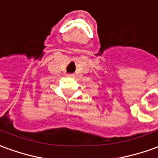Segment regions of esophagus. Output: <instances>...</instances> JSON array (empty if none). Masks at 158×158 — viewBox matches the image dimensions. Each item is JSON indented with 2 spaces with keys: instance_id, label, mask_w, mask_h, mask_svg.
<instances>
[{
  "instance_id": "obj_1",
  "label": "esophagus",
  "mask_w": 158,
  "mask_h": 158,
  "mask_svg": "<svg viewBox=\"0 0 158 158\" xmlns=\"http://www.w3.org/2000/svg\"><path fill=\"white\" fill-rule=\"evenodd\" d=\"M68 77H71V78H73L74 77V74H73V73H69V74H68Z\"/></svg>"
}]
</instances>
